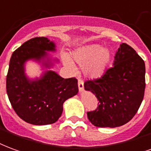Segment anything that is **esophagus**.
Listing matches in <instances>:
<instances>
[{"label":"esophagus","mask_w":151,"mask_h":151,"mask_svg":"<svg viewBox=\"0 0 151 151\" xmlns=\"http://www.w3.org/2000/svg\"><path fill=\"white\" fill-rule=\"evenodd\" d=\"M78 87H79V90L80 92L83 91V82L81 80H79L78 81Z\"/></svg>","instance_id":"1"}]
</instances>
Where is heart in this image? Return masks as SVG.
<instances>
[{
	"instance_id": "obj_1",
	"label": "heart",
	"mask_w": 151,
	"mask_h": 151,
	"mask_svg": "<svg viewBox=\"0 0 151 151\" xmlns=\"http://www.w3.org/2000/svg\"><path fill=\"white\" fill-rule=\"evenodd\" d=\"M65 66L74 70V65L68 57L63 56ZM73 59L80 64L83 75L89 79H97L103 76L111 59L110 50L101 47L98 44H92L77 49L73 53Z\"/></svg>"
}]
</instances>
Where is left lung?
<instances>
[{
  "label": "left lung",
  "instance_id": "1",
  "mask_svg": "<svg viewBox=\"0 0 151 151\" xmlns=\"http://www.w3.org/2000/svg\"><path fill=\"white\" fill-rule=\"evenodd\" d=\"M145 74L142 59L130 46L121 44L113 67L100 79L84 83V89L99 101L97 109L87 113L92 125L115 128L129 122L143 100Z\"/></svg>",
  "mask_w": 151,
  "mask_h": 151
}]
</instances>
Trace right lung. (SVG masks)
<instances>
[{
	"label": "right lung",
	"instance_id": "right-lung-1",
	"mask_svg": "<svg viewBox=\"0 0 151 151\" xmlns=\"http://www.w3.org/2000/svg\"><path fill=\"white\" fill-rule=\"evenodd\" d=\"M55 43L45 37L26 41L11 56L6 78V91L11 105L20 118L36 125L53 124L63 113L65 101L78 93L76 78L64 79L50 70L58 63L48 52L56 50ZM33 60L47 69L42 76L30 79L25 63Z\"/></svg>",
	"mask_w": 151,
	"mask_h": 151
}]
</instances>
